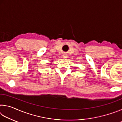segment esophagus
<instances>
[{"instance_id":"esophagus-1","label":"esophagus","mask_w":122,"mask_h":122,"mask_svg":"<svg viewBox=\"0 0 122 122\" xmlns=\"http://www.w3.org/2000/svg\"><path fill=\"white\" fill-rule=\"evenodd\" d=\"M67 54H64L63 55V57L64 59H66V58H67Z\"/></svg>"}]
</instances>
